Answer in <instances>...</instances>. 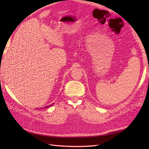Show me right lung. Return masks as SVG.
Listing matches in <instances>:
<instances>
[{
  "label": "right lung",
  "instance_id": "1",
  "mask_svg": "<svg viewBox=\"0 0 149 149\" xmlns=\"http://www.w3.org/2000/svg\"><path fill=\"white\" fill-rule=\"evenodd\" d=\"M52 104H51V105H49V106H45V108H47V107H50V106H52Z\"/></svg>",
  "mask_w": 149,
  "mask_h": 149
}]
</instances>
